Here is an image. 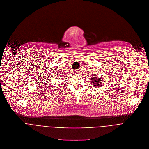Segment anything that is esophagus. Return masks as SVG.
<instances>
[{"instance_id": "obj_1", "label": "esophagus", "mask_w": 149, "mask_h": 149, "mask_svg": "<svg viewBox=\"0 0 149 149\" xmlns=\"http://www.w3.org/2000/svg\"><path fill=\"white\" fill-rule=\"evenodd\" d=\"M79 72H80V70H79V69H76V70H75L76 73H79Z\"/></svg>"}]
</instances>
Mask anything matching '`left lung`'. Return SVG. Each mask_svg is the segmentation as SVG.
Segmentation results:
<instances>
[{
	"instance_id": "left-lung-1",
	"label": "left lung",
	"mask_w": 149,
	"mask_h": 149,
	"mask_svg": "<svg viewBox=\"0 0 149 149\" xmlns=\"http://www.w3.org/2000/svg\"><path fill=\"white\" fill-rule=\"evenodd\" d=\"M90 83L91 85L95 86V88L99 87L103 85V80L102 78L98 77L97 75H93V76L90 78Z\"/></svg>"
}]
</instances>
